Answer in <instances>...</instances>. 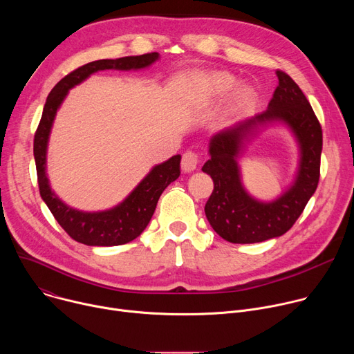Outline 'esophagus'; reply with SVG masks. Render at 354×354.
<instances>
[{
	"instance_id": "34e87169",
	"label": "esophagus",
	"mask_w": 354,
	"mask_h": 354,
	"mask_svg": "<svg viewBox=\"0 0 354 354\" xmlns=\"http://www.w3.org/2000/svg\"><path fill=\"white\" fill-rule=\"evenodd\" d=\"M197 164H198V156H197L196 153H192V151H187V153L183 154L180 167H182V171H183L185 174H190V172L196 171Z\"/></svg>"
}]
</instances>
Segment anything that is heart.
Listing matches in <instances>:
<instances>
[{
  "label": "heart",
  "instance_id": "b5f03b06",
  "mask_svg": "<svg viewBox=\"0 0 354 354\" xmlns=\"http://www.w3.org/2000/svg\"><path fill=\"white\" fill-rule=\"evenodd\" d=\"M207 82H209L212 95L218 97V96H224L225 93H228L234 88L236 80L231 74L217 71V73H212L207 75ZM255 97H257V92H255L254 86L241 85L231 95V97L228 100V105L225 108V115L232 116L235 113H239V112L248 109L252 104H254Z\"/></svg>",
  "mask_w": 354,
  "mask_h": 354
}]
</instances>
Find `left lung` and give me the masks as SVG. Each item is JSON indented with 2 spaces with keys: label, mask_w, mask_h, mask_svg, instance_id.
Masks as SVG:
<instances>
[{
  "label": "left lung",
  "mask_w": 354,
  "mask_h": 354,
  "mask_svg": "<svg viewBox=\"0 0 354 354\" xmlns=\"http://www.w3.org/2000/svg\"><path fill=\"white\" fill-rule=\"evenodd\" d=\"M268 109L216 133L209 142L210 160L201 171L212 176L214 190L205 213L213 230L232 243H257L286 234L319 180L322 129L299 86L283 71ZM283 125L299 147V165L293 182L273 201L252 196L243 186L239 158L245 144L262 131Z\"/></svg>",
  "instance_id": "left-lung-1"
}]
</instances>
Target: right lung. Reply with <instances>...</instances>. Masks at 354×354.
Instances as JSON below:
<instances>
[{
  "label": "right lung",
  "instance_id": "add662e5",
  "mask_svg": "<svg viewBox=\"0 0 354 354\" xmlns=\"http://www.w3.org/2000/svg\"><path fill=\"white\" fill-rule=\"evenodd\" d=\"M160 59L158 53L106 59L88 63L66 75L50 91L33 141L40 196L63 230L77 242L88 246H116L136 239L153 217L162 192L180 175V156L154 165L141 182L119 205L100 212H82L68 205L55 193L47 175V147L56 115L68 95L92 74L104 70H142Z\"/></svg>",
  "mask_w": 354,
  "mask_h": 354
}]
</instances>
